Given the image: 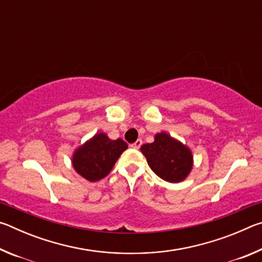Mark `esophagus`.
<instances>
[{
	"label": "esophagus",
	"instance_id": "obj_1",
	"mask_svg": "<svg viewBox=\"0 0 262 262\" xmlns=\"http://www.w3.org/2000/svg\"><path fill=\"white\" fill-rule=\"evenodd\" d=\"M141 145H142V140H137L136 142H134V143L130 144V147L134 149H140Z\"/></svg>",
	"mask_w": 262,
	"mask_h": 262
}]
</instances>
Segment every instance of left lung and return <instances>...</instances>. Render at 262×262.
<instances>
[{
  "instance_id": "1",
  "label": "left lung",
  "mask_w": 262,
  "mask_h": 262,
  "mask_svg": "<svg viewBox=\"0 0 262 262\" xmlns=\"http://www.w3.org/2000/svg\"><path fill=\"white\" fill-rule=\"evenodd\" d=\"M141 151L155 173L168 183L184 180L193 165L189 149L165 133L155 136L152 143L142 145Z\"/></svg>"
}]
</instances>
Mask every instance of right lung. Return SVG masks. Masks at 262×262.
<instances>
[{"mask_svg":"<svg viewBox=\"0 0 262 262\" xmlns=\"http://www.w3.org/2000/svg\"><path fill=\"white\" fill-rule=\"evenodd\" d=\"M127 148V143L121 139L112 141L105 134H97L75 152L74 167L86 180L98 181L110 173Z\"/></svg>","mask_w":262,"mask_h":262,"instance_id":"obj_1","label":"right lung"}]
</instances>
